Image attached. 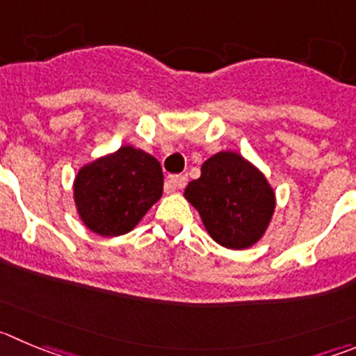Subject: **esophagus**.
<instances>
[{
	"mask_svg": "<svg viewBox=\"0 0 356 356\" xmlns=\"http://www.w3.org/2000/svg\"><path fill=\"white\" fill-rule=\"evenodd\" d=\"M187 175H171L168 178V181H165V185H168L169 191H175V188H184L187 185Z\"/></svg>",
	"mask_w": 356,
	"mask_h": 356,
	"instance_id": "obj_1",
	"label": "esophagus"
}]
</instances>
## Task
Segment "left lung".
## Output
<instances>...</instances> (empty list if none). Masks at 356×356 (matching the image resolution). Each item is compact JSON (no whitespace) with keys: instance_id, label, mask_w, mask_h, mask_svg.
<instances>
[{"instance_id":"8db88e82","label":"left lung","mask_w":356,"mask_h":356,"mask_svg":"<svg viewBox=\"0 0 356 356\" xmlns=\"http://www.w3.org/2000/svg\"><path fill=\"white\" fill-rule=\"evenodd\" d=\"M206 231L225 248H248L262 238L274 211L273 188L262 172L236 152H220L202 164L185 188Z\"/></svg>"}]
</instances>
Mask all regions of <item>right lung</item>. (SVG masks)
<instances>
[{"instance_id": "right-lung-1", "label": "right lung", "mask_w": 356, "mask_h": 356, "mask_svg": "<svg viewBox=\"0 0 356 356\" xmlns=\"http://www.w3.org/2000/svg\"><path fill=\"white\" fill-rule=\"evenodd\" d=\"M164 176L155 157L133 147L80 169L74 202L83 223L101 236L129 232L162 195Z\"/></svg>"}]
</instances>
